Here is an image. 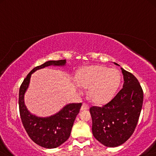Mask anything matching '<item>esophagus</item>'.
<instances>
[{
	"instance_id": "obj_1",
	"label": "esophagus",
	"mask_w": 156,
	"mask_h": 156,
	"mask_svg": "<svg viewBox=\"0 0 156 156\" xmlns=\"http://www.w3.org/2000/svg\"><path fill=\"white\" fill-rule=\"evenodd\" d=\"M89 109V105L87 104H86V103H83L82 106H81L80 108V110H88Z\"/></svg>"
}]
</instances>
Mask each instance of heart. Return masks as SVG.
<instances>
[{
  "mask_svg": "<svg viewBox=\"0 0 156 156\" xmlns=\"http://www.w3.org/2000/svg\"><path fill=\"white\" fill-rule=\"evenodd\" d=\"M76 81L80 87H89L88 96L91 102L103 104L115 94L120 84L121 75L117 69L93 65L81 69L76 76Z\"/></svg>",
  "mask_w": 156,
  "mask_h": 156,
  "instance_id": "b5f03b06",
  "label": "heart"
}]
</instances>
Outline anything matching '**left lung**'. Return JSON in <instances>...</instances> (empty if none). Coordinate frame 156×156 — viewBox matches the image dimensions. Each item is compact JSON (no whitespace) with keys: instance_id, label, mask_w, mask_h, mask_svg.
<instances>
[{"instance_id":"left-lung-1","label":"left lung","mask_w":156,"mask_h":156,"mask_svg":"<svg viewBox=\"0 0 156 156\" xmlns=\"http://www.w3.org/2000/svg\"><path fill=\"white\" fill-rule=\"evenodd\" d=\"M121 69L124 80L123 88L107 104L90 109L94 137L108 147H118L129 139L143 104L144 96L139 81L131 73Z\"/></svg>"}]
</instances>
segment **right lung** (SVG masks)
Instances as JSON below:
<instances>
[{
	"label": "right lung",
	"mask_w": 156,
	"mask_h": 156,
	"mask_svg": "<svg viewBox=\"0 0 156 156\" xmlns=\"http://www.w3.org/2000/svg\"><path fill=\"white\" fill-rule=\"evenodd\" d=\"M66 60H50L34 67L22 83L19 89V112L23 127L34 143L46 149H54L69 139L76 116L82 103H69L54 115L46 117L30 113L24 103V95L28 90L31 75L37 70L46 66H65Z\"/></svg>",
	"instance_id": "right-lung-1"
}]
</instances>
